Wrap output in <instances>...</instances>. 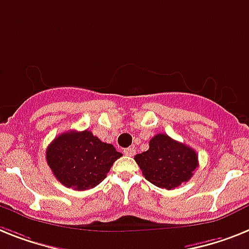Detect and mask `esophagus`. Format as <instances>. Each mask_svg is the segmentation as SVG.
I'll use <instances>...</instances> for the list:
<instances>
[{
    "label": "esophagus",
    "mask_w": 249,
    "mask_h": 249,
    "mask_svg": "<svg viewBox=\"0 0 249 249\" xmlns=\"http://www.w3.org/2000/svg\"><path fill=\"white\" fill-rule=\"evenodd\" d=\"M124 155H127V157H133L135 154H136V149L135 147H127V149H124Z\"/></svg>",
    "instance_id": "1"
}]
</instances>
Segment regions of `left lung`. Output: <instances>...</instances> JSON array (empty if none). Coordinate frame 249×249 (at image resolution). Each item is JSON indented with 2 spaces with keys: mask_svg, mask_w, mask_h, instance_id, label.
Instances as JSON below:
<instances>
[{
  "mask_svg": "<svg viewBox=\"0 0 249 249\" xmlns=\"http://www.w3.org/2000/svg\"><path fill=\"white\" fill-rule=\"evenodd\" d=\"M135 161L150 183L165 190L186 183L198 166L196 151L165 133H158L150 140L149 150L137 154Z\"/></svg>",
  "mask_w": 249,
  "mask_h": 249,
  "instance_id": "obj_1",
  "label": "left lung"
}]
</instances>
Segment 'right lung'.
<instances>
[{"label":"right lung","mask_w":249,"mask_h":249,"mask_svg":"<svg viewBox=\"0 0 249 249\" xmlns=\"http://www.w3.org/2000/svg\"><path fill=\"white\" fill-rule=\"evenodd\" d=\"M122 154L90 131H69L49 143L46 159L57 180L67 188L85 191L103 182Z\"/></svg>","instance_id":"add662e5"}]
</instances>
